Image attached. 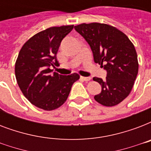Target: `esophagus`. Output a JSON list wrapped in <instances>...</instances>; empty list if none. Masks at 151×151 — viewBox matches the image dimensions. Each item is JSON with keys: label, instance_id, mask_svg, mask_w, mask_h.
I'll list each match as a JSON object with an SVG mask.
<instances>
[{"label": "esophagus", "instance_id": "esophagus-1", "mask_svg": "<svg viewBox=\"0 0 151 151\" xmlns=\"http://www.w3.org/2000/svg\"><path fill=\"white\" fill-rule=\"evenodd\" d=\"M81 78L82 80L85 81H88L91 80V78H90V77H81Z\"/></svg>", "mask_w": 151, "mask_h": 151}]
</instances>
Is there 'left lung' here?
<instances>
[{
	"mask_svg": "<svg viewBox=\"0 0 151 151\" xmlns=\"http://www.w3.org/2000/svg\"><path fill=\"white\" fill-rule=\"evenodd\" d=\"M74 29L89 45L95 63L106 71L105 80L93 78L102 86L95 100L106 106L117 105L129 95L138 73L133 44L124 33L104 23H82Z\"/></svg>",
	"mask_w": 151,
	"mask_h": 151,
	"instance_id": "8db88e82",
	"label": "left lung"
}]
</instances>
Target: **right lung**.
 <instances>
[{
	"mask_svg": "<svg viewBox=\"0 0 151 151\" xmlns=\"http://www.w3.org/2000/svg\"><path fill=\"white\" fill-rule=\"evenodd\" d=\"M73 26L53 27L29 38L21 48L15 63L19 87L28 100L45 110L59 107L68 97L71 87L79 79L78 73L66 76L54 72L58 66L57 52L63 39Z\"/></svg>",
	"mask_w": 151,
	"mask_h": 151,
	"instance_id": "obj_1",
	"label": "right lung"
}]
</instances>
